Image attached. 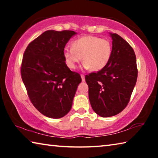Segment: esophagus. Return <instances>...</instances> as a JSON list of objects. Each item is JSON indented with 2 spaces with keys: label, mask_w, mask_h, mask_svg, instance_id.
Returning <instances> with one entry per match:
<instances>
[{
  "label": "esophagus",
  "mask_w": 158,
  "mask_h": 158,
  "mask_svg": "<svg viewBox=\"0 0 158 158\" xmlns=\"http://www.w3.org/2000/svg\"><path fill=\"white\" fill-rule=\"evenodd\" d=\"M81 77L82 81H83V82L85 81V76L84 75V74H81Z\"/></svg>",
  "instance_id": "1"
}]
</instances>
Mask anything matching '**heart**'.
Masks as SVG:
<instances>
[{
	"instance_id": "1",
	"label": "heart",
	"mask_w": 158,
	"mask_h": 158,
	"mask_svg": "<svg viewBox=\"0 0 158 158\" xmlns=\"http://www.w3.org/2000/svg\"><path fill=\"white\" fill-rule=\"evenodd\" d=\"M112 46L109 40L93 35H85L73 42L72 47L63 49L66 65L74 69L83 59L84 68L100 71L107 65L111 56Z\"/></svg>"
}]
</instances>
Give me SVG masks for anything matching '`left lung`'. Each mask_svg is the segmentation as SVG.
<instances>
[{
  "label": "left lung",
  "mask_w": 158,
  "mask_h": 158,
  "mask_svg": "<svg viewBox=\"0 0 158 158\" xmlns=\"http://www.w3.org/2000/svg\"><path fill=\"white\" fill-rule=\"evenodd\" d=\"M111 56L105 68L85 76L92 108L101 117L114 116L126 107L137 79L135 52L123 38L109 33Z\"/></svg>",
  "instance_id": "left-lung-1"
}]
</instances>
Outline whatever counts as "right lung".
Wrapping results in <instances>:
<instances>
[{"label": "right lung", "instance_id": "add662e5", "mask_svg": "<svg viewBox=\"0 0 158 158\" xmlns=\"http://www.w3.org/2000/svg\"><path fill=\"white\" fill-rule=\"evenodd\" d=\"M73 31H47L26 48L21 63L22 81L35 107L47 117L60 118L70 111L79 74L66 65L63 49Z\"/></svg>", "mask_w": 158, "mask_h": 158}]
</instances>
